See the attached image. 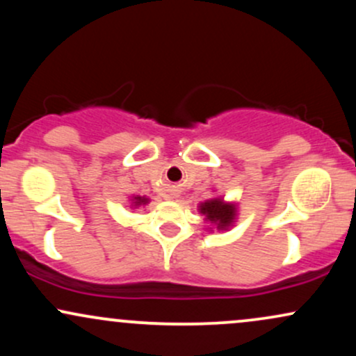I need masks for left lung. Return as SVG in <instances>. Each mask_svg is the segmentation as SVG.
Listing matches in <instances>:
<instances>
[{
	"mask_svg": "<svg viewBox=\"0 0 356 356\" xmlns=\"http://www.w3.org/2000/svg\"><path fill=\"white\" fill-rule=\"evenodd\" d=\"M199 212L206 216V220L211 224H216L218 229L226 231L229 229L236 219V206L231 202H226L224 199L216 197L209 201L199 204Z\"/></svg>",
	"mask_w": 356,
	"mask_h": 356,
	"instance_id": "obj_1",
	"label": "left lung"
}]
</instances>
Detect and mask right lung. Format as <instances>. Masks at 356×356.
<instances>
[{
	"label": "right lung",
	"mask_w": 356,
	"mask_h": 356,
	"mask_svg": "<svg viewBox=\"0 0 356 356\" xmlns=\"http://www.w3.org/2000/svg\"><path fill=\"white\" fill-rule=\"evenodd\" d=\"M145 204H149V199L147 197H142V195H137V197L132 199V206H145Z\"/></svg>",
	"instance_id": "1"
}]
</instances>
